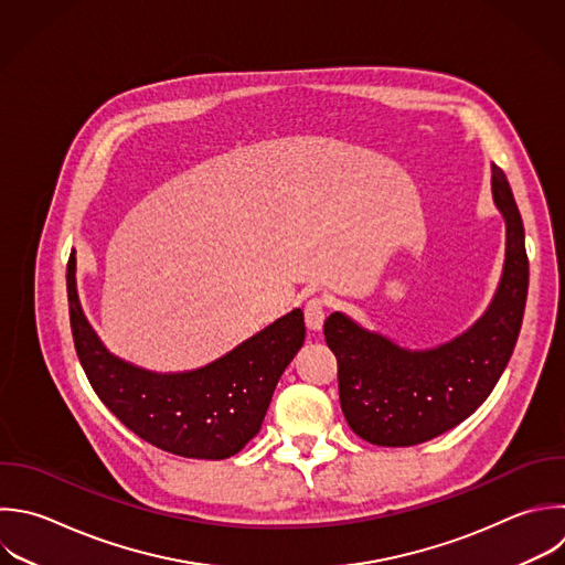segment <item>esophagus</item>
I'll list each match as a JSON object with an SVG mask.
<instances>
[{"instance_id": "34e87169", "label": "esophagus", "mask_w": 565, "mask_h": 565, "mask_svg": "<svg viewBox=\"0 0 565 565\" xmlns=\"http://www.w3.org/2000/svg\"><path fill=\"white\" fill-rule=\"evenodd\" d=\"M327 318V300L324 298H311L305 305V322L311 331H320Z\"/></svg>"}]
</instances>
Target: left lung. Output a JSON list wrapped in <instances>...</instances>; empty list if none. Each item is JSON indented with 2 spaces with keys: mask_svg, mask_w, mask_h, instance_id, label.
<instances>
[{
  "mask_svg": "<svg viewBox=\"0 0 565 565\" xmlns=\"http://www.w3.org/2000/svg\"><path fill=\"white\" fill-rule=\"evenodd\" d=\"M492 199L505 221V263L490 307L466 333L437 349L408 351L340 311L327 318L340 406L362 439L375 446L428 441L472 415L501 377L523 320L527 256L519 207L497 166Z\"/></svg>",
  "mask_w": 565,
  "mask_h": 565,
  "instance_id": "obj_1",
  "label": "left lung"
}]
</instances>
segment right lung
<instances>
[{
  "mask_svg": "<svg viewBox=\"0 0 565 565\" xmlns=\"http://www.w3.org/2000/svg\"><path fill=\"white\" fill-rule=\"evenodd\" d=\"M71 329L79 362L99 399L148 444L192 459H227L258 430L274 388L305 342L300 309L188 373H152L115 358L88 324L68 263Z\"/></svg>",
  "mask_w": 565,
  "mask_h": 565,
  "instance_id": "obj_1",
  "label": "right lung"
}]
</instances>
